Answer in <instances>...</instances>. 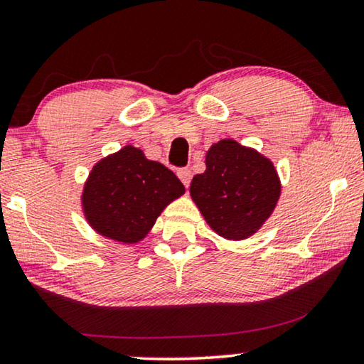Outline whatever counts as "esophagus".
<instances>
[{"mask_svg":"<svg viewBox=\"0 0 364 364\" xmlns=\"http://www.w3.org/2000/svg\"><path fill=\"white\" fill-rule=\"evenodd\" d=\"M178 178H180L181 183L184 184V188H188L189 183H191V171H189L188 168H183V170L178 171Z\"/></svg>","mask_w":364,"mask_h":364,"instance_id":"obj_1","label":"esophagus"}]
</instances>
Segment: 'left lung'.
Wrapping results in <instances>:
<instances>
[{"instance_id": "1", "label": "left lung", "mask_w": 364, "mask_h": 364, "mask_svg": "<svg viewBox=\"0 0 364 364\" xmlns=\"http://www.w3.org/2000/svg\"><path fill=\"white\" fill-rule=\"evenodd\" d=\"M204 163L206 170L189 186L204 221L224 239H249L277 206L282 193L277 168L255 148L232 138L213 143Z\"/></svg>"}]
</instances>
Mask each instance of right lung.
Returning a JSON list of instances; mask_svg holds the SVG:
<instances>
[{"label":"right lung","mask_w":364,"mask_h":364,"mask_svg":"<svg viewBox=\"0 0 364 364\" xmlns=\"http://www.w3.org/2000/svg\"><path fill=\"white\" fill-rule=\"evenodd\" d=\"M184 186L140 148L125 145L95 163L80 194L82 213L97 234L120 244H138Z\"/></svg>","instance_id":"right-lung-1"}]
</instances>
